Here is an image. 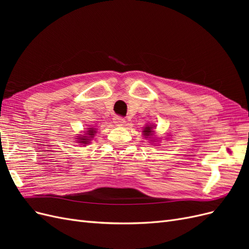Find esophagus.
Returning <instances> with one entry per match:
<instances>
[{"label":"esophagus","instance_id":"1","mask_svg":"<svg viewBox=\"0 0 249 249\" xmlns=\"http://www.w3.org/2000/svg\"><path fill=\"white\" fill-rule=\"evenodd\" d=\"M113 123H114L116 125H124V124L125 123V120L124 117L119 116V115H115L114 118H113Z\"/></svg>","mask_w":249,"mask_h":249}]
</instances>
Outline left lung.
Returning <instances> with one entry per match:
<instances>
[{"mask_svg": "<svg viewBox=\"0 0 249 249\" xmlns=\"http://www.w3.org/2000/svg\"><path fill=\"white\" fill-rule=\"evenodd\" d=\"M152 127L153 126H145V129H144V131H143V133H144V136H146V138H147V136H150V133H152L153 131H152Z\"/></svg>", "mask_w": 249, "mask_h": 249, "instance_id": "8db88e82", "label": "left lung"}]
</instances>
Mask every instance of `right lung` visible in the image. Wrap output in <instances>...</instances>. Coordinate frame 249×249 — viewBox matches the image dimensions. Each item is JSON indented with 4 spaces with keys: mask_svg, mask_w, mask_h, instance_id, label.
Returning <instances> with one entry per match:
<instances>
[{
    "mask_svg": "<svg viewBox=\"0 0 249 249\" xmlns=\"http://www.w3.org/2000/svg\"><path fill=\"white\" fill-rule=\"evenodd\" d=\"M94 133H95L94 129H92V127H90L89 131L87 132V135H86V136H82V137H79V138H80V141H81V143H83V144H87V142L89 141V138H92V136H93V135H94ZM88 136H89V138L88 137Z\"/></svg>",
    "mask_w": 249,
    "mask_h": 249,
    "instance_id": "obj_1",
    "label": "right lung"
}]
</instances>
